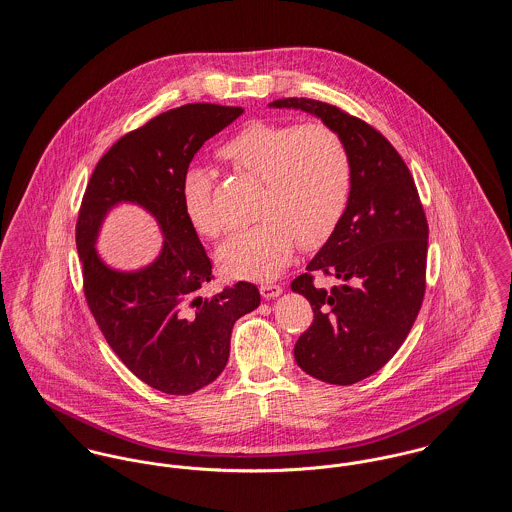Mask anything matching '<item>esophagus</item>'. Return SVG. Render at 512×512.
<instances>
[{
    "label": "esophagus",
    "instance_id": "34e87169",
    "mask_svg": "<svg viewBox=\"0 0 512 512\" xmlns=\"http://www.w3.org/2000/svg\"><path fill=\"white\" fill-rule=\"evenodd\" d=\"M259 291H261L263 299H275V297H279L283 293V287L281 285H273V283H263L259 287Z\"/></svg>",
    "mask_w": 512,
    "mask_h": 512
}]
</instances>
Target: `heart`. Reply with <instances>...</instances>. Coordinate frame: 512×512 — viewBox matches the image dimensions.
Segmentation results:
<instances>
[{
  "mask_svg": "<svg viewBox=\"0 0 512 512\" xmlns=\"http://www.w3.org/2000/svg\"><path fill=\"white\" fill-rule=\"evenodd\" d=\"M219 156L265 186L259 200L263 219L235 231L217 249L215 261L225 277H275L289 265L297 241L303 249H318L338 229L352 194V162L330 126L251 120L221 144ZM182 204L200 235H219L211 180L202 168L184 176Z\"/></svg>",
  "mask_w": 512,
  "mask_h": 512,
  "instance_id": "1",
  "label": "heart"
}]
</instances>
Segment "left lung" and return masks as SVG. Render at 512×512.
I'll use <instances>...</instances> for the list:
<instances>
[{"label":"left lung","instance_id":"left-lung-1","mask_svg":"<svg viewBox=\"0 0 512 512\" xmlns=\"http://www.w3.org/2000/svg\"><path fill=\"white\" fill-rule=\"evenodd\" d=\"M275 108L318 116L344 140L352 194L334 235L291 289L314 320L295 344L297 364L316 380L356 384L378 372L404 344L425 295L429 227L406 162L368 122L312 99H279ZM320 270L336 276L330 292L313 287Z\"/></svg>","mask_w":512,"mask_h":512}]
</instances>
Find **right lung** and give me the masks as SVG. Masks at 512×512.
Wrapping results in <instances>:
<instances>
[{"instance_id":"right-lung-1","label":"right lung","mask_w":512,"mask_h":512,"mask_svg":"<svg viewBox=\"0 0 512 512\" xmlns=\"http://www.w3.org/2000/svg\"><path fill=\"white\" fill-rule=\"evenodd\" d=\"M241 114V106L196 103L154 116L110 146L79 209L87 305L122 364L170 396L194 394L223 372L235 320L261 303L247 281L198 295L213 279L211 261L182 204L196 152ZM122 201L144 206L165 235L159 259L140 272L110 270L94 249L105 213Z\"/></svg>"}]
</instances>
